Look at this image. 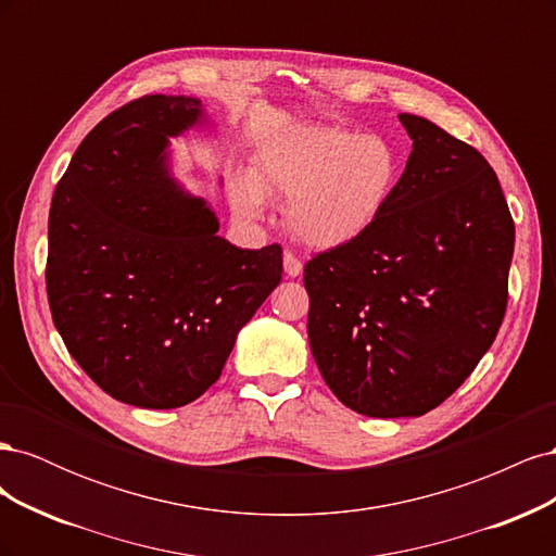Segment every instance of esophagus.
<instances>
[{
	"label": "esophagus",
	"instance_id": "34e87169",
	"mask_svg": "<svg viewBox=\"0 0 556 556\" xmlns=\"http://www.w3.org/2000/svg\"><path fill=\"white\" fill-rule=\"evenodd\" d=\"M282 266H285V274H288L290 278H296V276H301V271H304V264H301V260L290 250L282 255Z\"/></svg>",
	"mask_w": 556,
	"mask_h": 556
}]
</instances>
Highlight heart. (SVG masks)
Wrapping results in <instances>:
<instances>
[{
    "mask_svg": "<svg viewBox=\"0 0 556 556\" xmlns=\"http://www.w3.org/2000/svg\"><path fill=\"white\" fill-rule=\"evenodd\" d=\"M401 153L382 134L299 125L268 143L255 174L231 182V204L245 217L264 211V194L280 199L299 241L341 248L371 229L401 180Z\"/></svg>",
    "mask_w": 556,
    "mask_h": 556,
    "instance_id": "heart-1",
    "label": "heart"
}]
</instances>
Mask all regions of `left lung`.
<instances>
[{"label": "left lung", "mask_w": 556, "mask_h": 556, "mask_svg": "<svg viewBox=\"0 0 556 556\" xmlns=\"http://www.w3.org/2000/svg\"><path fill=\"white\" fill-rule=\"evenodd\" d=\"M413 153L380 220L304 268L315 364L368 417H419L473 374L508 306L515 223L473 146L401 113Z\"/></svg>", "instance_id": "1"}]
</instances>
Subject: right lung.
Instances as JSON below:
<instances>
[{"label": "right lung", "instance_id": "add662e5", "mask_svg": "<svg viewBox=\"0 0 556 556\" xmlns=\"http://www.w3.org/2000/svg\"><path fill=\"white\" fill-rule=\"evenodd\" d=\"M201 121L194 97L146 94L99 123L48 215L55 329L102 390L180 408L220 378L237 333L282 276V248L241 250L166 174L164 148Z\"/></svg>", "mask_w": 556, "mask_h": 556}]
</instances>
